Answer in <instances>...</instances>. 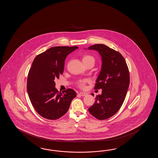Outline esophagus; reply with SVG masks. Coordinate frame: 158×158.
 <instances>
[{"label":"esophagus","mask_w":158,"mask_h":158,"mask_svg":"<svg viewBox=\"0 0 158 158\" xmlns=\"http://www.w3.org/2000/svg\"><path fill=\"white\" fill-rule=\"evenodd\" d=\"M79 94H80V95H81V96L84 97V96H86L87 95V93H85V92H80V93H79Z\"/></svg>","instance_id":"obj_1"}]
</instances>
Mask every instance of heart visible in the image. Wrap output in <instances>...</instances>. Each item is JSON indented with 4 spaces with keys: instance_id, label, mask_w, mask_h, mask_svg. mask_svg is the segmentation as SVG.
Wrapping results in <instances>:
<instances>
[{
    "instance_id": "heart-1",
    "label": "heart",
    "mask_w": 158,
    "mask_h": 158,
    "mask_svg": "<svg viewBox=\"0 0 158 158\" xmlns=\"http://www.w3.org/2000/svg\"><path fill=\"white\" fill-rule=\"evenodd\" d=\"M89 59H92V60H93L94 61V59L93 58V57H92V56H89V55H86V56H84L83 59H82V60H89ZM86 80L80 81L78 82L79 86L81 87V88H84L85 86V83H86Z\"/></svg>"
}]
</instances>
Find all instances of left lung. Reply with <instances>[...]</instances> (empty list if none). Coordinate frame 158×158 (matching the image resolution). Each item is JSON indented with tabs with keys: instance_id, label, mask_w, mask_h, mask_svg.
Instances as JSON below:
<instances>
[{
	"instance_id": "1",
	"label": "left lung",
	"mask_w": 158,
	"mask_h": 158,
	"mask_svg": "<svg viewBox=\"0 0 158 158\" xmlns=\"http://www.w3.org/2000/svg\"><path fill=\"white\" fill-rule=\"evenodd\" d=\"M88 50L97 51L102 62L94 87L101 89L102 94L96 97L89 111L98 119L105 120L114 116L124 101L130 82L129 69L121 54L105 44H94Z\"/></svg>"
}]
</instances>
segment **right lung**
Wrapping results in <instances>:
<instances>
[{"label": "right lung", "instance_id": "add662e5", "mask_svg": "<svg viewBox=\"0 0 158 158\" xmlns=\"http://www.w3.org/2000/svg\"><path fill=\"white\" fill-rule=\"evenodd\" d=\"M78 48L51 47L34 59L27 77V91L34 109L43 118L49 120L61 118L76 97L72 89L59 93L54 80L63 74L67 56Z\"/></svg>", "mask_w": 158, "mask_h": 158}]
</instances>
